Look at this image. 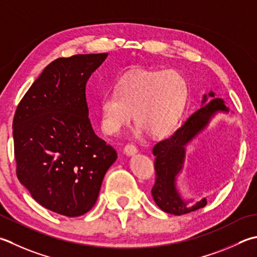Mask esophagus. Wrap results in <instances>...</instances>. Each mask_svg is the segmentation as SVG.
<instances>
[{"mask_svg":"<svg viewBox=\"0 0 257 257\" xmlns=\"http://www.w3.org/2000/svg\"><path fill=\"white\" fill-rule=\"evenodd\" d=\"M123 153H124V155H127V156H134V155H136V154L138 153V149L136 148L135 145L129 144L127 146H124Z\"/></svg>","mask_w":257,"mask_h":257,"instance_id":"1","label":"esophagus"}]
</instances>
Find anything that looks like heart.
<instances>
[{
    "instance_id": "1",
    "label": "heart",
    "mask_w": 257,
    "mask_h": 257,
    "mask_svg": "<svg viewBox=\"0 0 257 257\" xmlns=\"http://www.w3.org/2000/svg\"><path fill=\"white\" fill-rule=\"evenodd\" d=\"M188 99V83L174 70H144L120 80L100 100L104 133L118 134L134 118L139 132L165 137L177 127Z\"/></svg>"
}]
</instances>
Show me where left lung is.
<instances>
[{
    "label": "left lung",
    "instance_id": "8db88e82",
    "mask_svg": "<svg viewBox=\"0 0 257 257\" xmlns=\"http://www.w3.org/2000/svg\"><path fill=\"white\" fill-rule=\"evenodd\" d=\"M218 112H229L224 100L216 98L213 91L204 94L200 109L190 115L172 137L155 145L156 183L152 195L155 203L165 213L179 216L203 208L207 204L205 197L197 202L183 198L177 187V177L183 172L187 145L204 132Z\"/></svg>",
    "mask_w": 257,
    "mask_h": 257
}]
</instances>
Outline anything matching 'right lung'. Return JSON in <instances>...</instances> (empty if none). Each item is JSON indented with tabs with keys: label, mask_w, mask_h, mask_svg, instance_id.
Masks as SVG:
<instances>
[{
	"label": "right lung",
	"mask_w": 257,
	"mask_h": 257,
	"mask_svg": "<svg viewBox=\"0 0 257 257\" xmlns=\"http://www.w3.org/2000/svg\"><path fill=\"white\" fill-rule=\"evenodd\" d=\"M108 53L59 58L44 68L13 119L17 176L34 200L77 217L91 209L117 153L94 134L87 81Z\"/></svg>",
	"instance_id": "1"
}]
</instances>
